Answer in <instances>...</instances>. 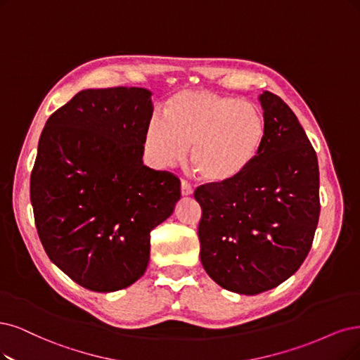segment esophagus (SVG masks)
<instances>
[{"mask_svg": "<svg viewBox=\"0 0 360 360\" xmlns=\"http://www.w3.org/2000/svg\"><path fill=\"white\" fill-rule=\"evenodd\" d=\"M193 191H194L193 187L187 181H182L181 182V193H182V195H190V194H193Z\"/></svg>", "mask_w": 360, "mask_h": 360, "instance_id": "obj_1", "label": "esophagus"}]
</instances>
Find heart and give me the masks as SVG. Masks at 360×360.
<instances>
[{"instance_id":"1","label":"heart","mask_w":360,"mask_h":360,"mask_svg":"<svg viewBox=\"0 0 360 360\" xmlns=\"http://www.w3.org/2000/svg\"><path fill=\"white\" fill-rule=\"evenodd\" d=\"M265 124L255 103L209 90H185L154 117L146 148L158 165L179 162L191 145L190 162L207 182H227L252 165L264 142Z\"/></svg>"}]
</instances>
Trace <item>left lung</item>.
Returning a JSON list of instances; mask_svg holds the SVG:
<instances>
[{"instance_id":"8db88e82","label":"left lung","mask_w":360,"mask_h":360,"mask_svg":"<svg viewBox=\"0 0 360 360\" xmlns=\"http://www.w3.org/2000/svg\"><path fill=\"white\" fill-rule=\"evenodd\" d=\"M259 102L265 133L254 162L194 191L203 269L242 295L273 289L301 267L321 214L317 155L297 115L271 91Z\"/></svg>"}]
</instances>
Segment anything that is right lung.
Masks as SVG:
<instances>
[{
	"instance_id": "right-lung-1",
	"label": "right lung",
	"mask_w": 360,
	"mask_h": 360,
	"mask_svg": "<svg viewBox=\"0 0 360 360\" xmlns=\"http://www.w3.org/2000/svg\"><path fill=\"white\" fill-rule=\"evenodd\" d=\"M153 93L87 89L53 112L38 142L31 203L50 261L75 283L114 292L150 261V233L181 198V181L142 162Z\"/></svg>"
}]
</instances>
